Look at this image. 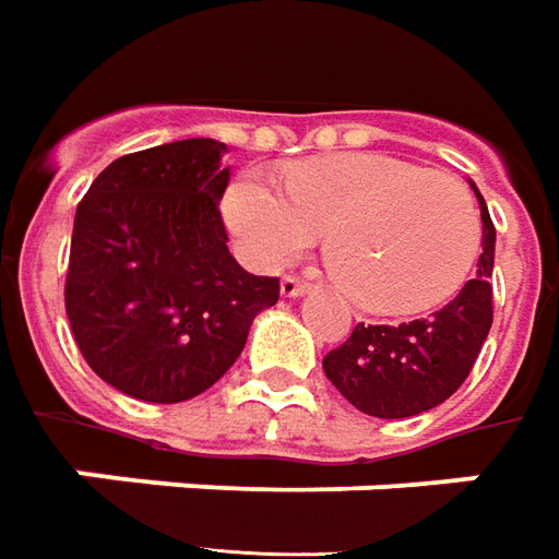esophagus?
I'll use <instances>...</instances> for the list:
<instances>
[{
  "label": "esophagus",
  "instance_id": "esophagus-1",
  "mask_svg": "<svg viewBox=\"0 0 559 559\" xmlns=\"http://www.w3.org/2000/svg\"><path fill=\"white\" fill-rule=\"evenodd\" d=\"M281 293L290 296V299H299V296H306L308 293V284L302 278H296V275H284V278H281Z\"/></svg>",
  "mask_w": 559,
  "mask_h": 559
}]
</instances>
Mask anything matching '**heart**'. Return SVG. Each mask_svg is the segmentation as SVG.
Instances as JSON below:
<instances>
[{
	"instance_id": "1",
	"label": "heart",
	"mask_w": 559,
	"mask_h": 559,
	"mask_svg": "<svg viewBox=\"0 0 559 559\" xmlns=\"http://www.w3.org/2000/svg\"><path fill=\"white\" fill-rule=\"evenodd\" d=\"M226 221L260 266H284L326 233L323 257L345 296L372 314L442 306L469 275L481 217L469 187L384 154H335L284 171V193L245 171Z\"/></svg>"
}]
</instances>
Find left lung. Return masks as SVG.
<instances>
[{
    "mask_svg": "<svg viewBox=\"0 0 559 559\" xmlns=\"http://www.w3.org/2000/svg\"><path fill=\"white\" fill-rule=\"evenodd\" d=\"M481 205L484 251L478 275L454 299L408 323H357L345 342L323 357V372L354 408L372 417H415L442 405L469 378L493 323V248L497 229Z\"/></svg>",
    "mask_w": 559,
    "mask_h": 559,
    "instance_id": "obj_1",
    "label": "left lung"
}]
</instances>
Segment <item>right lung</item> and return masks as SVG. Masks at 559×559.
<instances>
[{
  "label": "right lung",
  "mask_w": 559,
  "mask_h": 559,
  "mask_svg": "<svg viewBox=\"0 0 559 559\" xmlns=\"http://www.w3.org/2000/svg\"><path fill=\"white\" fill-rule=\"evenodd\" d=\"M224 154L214 139L135 151L78 202L66 314L90 369L127 396H199L278 302V278L245 272L226 248Z\"/></svg>",
  "instance_id": "right-lung-1"
}]
</instances>
